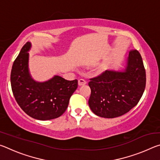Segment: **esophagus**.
I'll use <instances>...</instances> for the list:
<instances>
[{
	"instance_id": "1",
	"label": "esophagus",
	"mask_w": 160,
	"mask_h": 160,
	"mask_svg": "<svg viewBox=\"0 0 160 160\" xmlns=\"http://www.w3.org/2000/svg\"><path fill=\"white\" fill-rule=\"evenodd\" d=\"M87 84V82L83 79H80L78 80V85L79 86H82V85H85Z\"/></svg>"
}]
</instances>
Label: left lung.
Segmentation results:
<instances>
[{
    "label": "left lung",
    "mask_w": 160,
    "mask_h": 160,
    "mask_svg": "<svg viewBox=\"0 0 160 160\" xmlns=\"http://www.w3.org/2000/svg\"><path fill=\"white\" fill-rule=\"evenodd\" d=\"M145 83V70L141 56L137 50L131 51L122 69L106 70L90 79L89 106L92 112L100 117L113 118L122 116L138 103Z\"/></svg>",
    "instance_id": "1"
}]
</instances>
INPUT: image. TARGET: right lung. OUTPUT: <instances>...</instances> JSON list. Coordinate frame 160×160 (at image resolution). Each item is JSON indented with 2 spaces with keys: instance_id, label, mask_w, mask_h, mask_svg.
<instances>
[{
  "instance_id": "add662e5",
  "label": "right lung",
  "mask_w": 160,
  "mask_h": 160,
  "mask_svg": "<svg viewBox=\"0 0 160 160\" xmlns=\"http://www.w3.org/2000/svg\"><path fill=\"white\" fill-rule=\"evenodd\" d=\"M31 42H27L13 63L10 82L16 102L27 114L41 121L61 116L78 88V80H67L55 75L44 82L35 80L29 70Z\"/></svg>"
}]
</instances>
